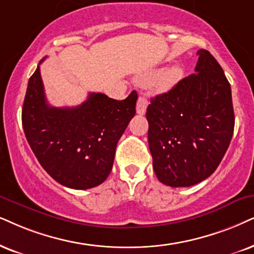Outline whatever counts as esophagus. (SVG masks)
<instances>
[{
  "mask_svg": "<svg viewBox=\"0 0 254 254\" xmlns=\"http://www.w3.org/2000/svg\"><path fill=\"white\" fill-rule=\"evenodd\" d=\"M146 107H147V99L143 96L138 97L137 101V114L139 115H144L146 111Z\"/></svg>",
  "mask_w": 254,
  "mask_h": 254,
  "instance_id": "esophagus-1",
  "label": "esophagus"
}]
</instances>
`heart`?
Instances as JSON below:
<instances>
[{
	"label": "heart",
	"instance_id": "b5f03b06",
	"mask_svg": "<svg viewBox=\"0 0 254 254\" xmlns=\"http://www.w3.org/2000/svg\"><path fill=\"white\" fill-rule=\"evenodd\" d=\"M183 76V70L179 68V66H173V68H170L166 70V71L163 73L162 78H160V85L162 86H171L175 84L176 82H178L179 79L182 78Z\"/></svg>",
	"mask_w": 254,
	"mask_h": 254
}]
</instances>
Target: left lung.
<instances>
[{
    "instance_id": "left-lung-1",
    "label": "left lung",
    "mask_w": 254,
    "mask_h": 254,
    "mask_svg": "<svg viewBox=\"0 0 254 254\" xmlns=\"http://www.w3.org/2000/svg\"><path fill=\"white\" fill-rule=\"evenodd\" d=\"M197 55L195 73L151 98L146 109L153 170L171 188H188L210 177L233 134L230 83L207 50Z\"/></svg>"
}]
</instances>
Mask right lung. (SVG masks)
<instances>
[{
	"label": "right lung",
	"mask_w": 254,
	"mask_h": 254,
	"mask_svg": "<svg viewBox=\"0 0 254 254\" xmlns=\"http://www.w3.org/2000/svg\"><path fill=\"white\" fill-rule=\"evenodd\" d=\"M137 98L136 91L123 101L91 92L77 107H50L38 64L22 109L24 134L42 168L56 182L76 190L95 188L111 172L118 140L136 114Z\"/></svg>",
	"instance_id": "right-lung-1"
}]
</instances>
